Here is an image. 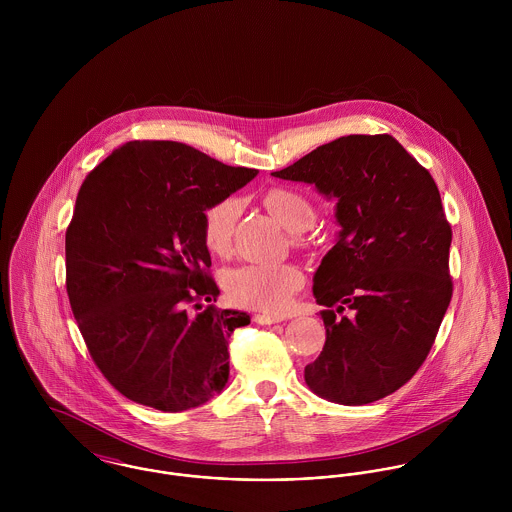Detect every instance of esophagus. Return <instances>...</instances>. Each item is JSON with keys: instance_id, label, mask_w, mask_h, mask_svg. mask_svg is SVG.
I'll list each match as a JSON object with an SVG mask.
<instances>
[{"instance_id": "esophagus-1", "label": "esophagus", "mask_w": 512, "mask_h": 512, "mask_svg": "<svg viewBox=\"0 0 512 512\" xmlns=\"http://www.w3.org/2000/svg\"><path fill=\"white\" fill-rule=\"evenodd\" d=\"M254 321H256L258 325H272V323L284 321V317H280V315H270V313H254Z\"/></svg>"}]
</instances>
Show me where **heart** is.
Returning a JSON list of instances; mask_svg holds the SVG:
<instances>
[{"label": "heart", "instance_id": "obj_1", "mask_svg": "<svg viewBox=\"0 0 512 512\" xmlns=\"http://www.w3.org/2000/svg\"><path fill=\"white\" fill-rule=\"evenodd\" d=\"M266 209L288 230L301 232L313 222V207L292 189H270L264 197ZM240 205L224 199L205 215V244L213 252H224L230 244ZM303 274L293 264H246L226 272L224 290L230 301L272 313L284 311L292 295L301 288Z\"/></svg>", "mask_w": 512, "mask_h": 512}]
</instances>
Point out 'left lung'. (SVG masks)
Masks as SVG:
<instances>
[{
    "mask_svg": "<svg viewBox=\"0 0 512 512\" xmlns=\"http://www.w3.org/2000/svg\"><path fill=\"white\" fill-rule=\"evenodd\" d=\"M272 175L315 185L341 226L313 276L315 301L333 309L321 311L327 339L307 386L343 406L396 392L426 361L453 292L436 181L388 134L343 136Z\"/></svg>",
    "mask_w": 512,
    "mask_h": 512,
    "instance_id": "obj_1",
    "label": "left lung"
}]
</instances>
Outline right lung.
Listing matches in <instances>:
<instances>
[{
  "label": "right lung",
  "instance_id": "add662e5",
  "mask_svg": "<svg viewBox=\"0 0 512 512\" xmlns=\"http://www.w3.org/2000/svg\"><path fill=\"white\" fill-rule=\"evenodd\" d=\"M258 175L179 142H128L84 179L65 240L67 292L90 357L126 398L161 412L228 382V339L250 315L217 301L205 211Z\"/></svg>",
  "mask_w": 512,
  "mask_h": 512
}]
</instances>
